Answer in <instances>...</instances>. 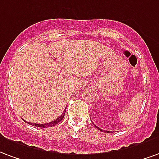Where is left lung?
<instances>
[{
    "instance_id": "8db88e82",
    "label": "left lung",
    "mask_w": 159,
    "mask_h": 159,
    "mask_svg": "<svg viewBox=\"0 0 159 159\" xmlns=\"http://www.w3.org/2000/svg\"><path fill=\"white\" fill-rule=\"evenodd\" d=\"M94 126H95V127H96V128H97V129H99V130H101V131H103V132H107V133H109V132H108V131H106V130H103V129H102L98 128V127H97V125H94Z\"/></svg>"
}]
</instances>
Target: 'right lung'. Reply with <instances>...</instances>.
Wrapping results in <instances>:
<instances>
[{
  "label": "right lung",
  "mask_w": 159,
  "mask_h": 159,
  "mask_svg": "<svg viewBox=\"0 0 159 159\" xmlns=\"http://www.w3.org/2000/svg\"><path fill=\"white\" fill-rule=\"evenodd\" d=\"M66 108H67V107H66ZM65 112H66V109L63 111V113H62V115L57 118V119L55 120H53L52 122H49L47 123V124H31V125H33L36 126V127H41V128H47V127H52V126L56 125L57 124H58L60 121H62V119H63V117L65 115ZM25 121V120H24ZM25 122L27 123V124H30V122H27V121H25Z\"/></svg>",
  "instance_id": "1"
}]
</instances>
